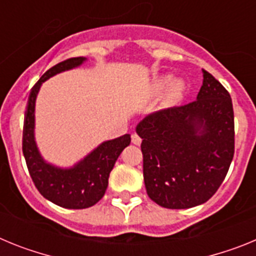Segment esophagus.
Listing matches in <instances>:
<instances>
[{"mask_svg": "<svg viewBox=\"0 0 256 256\" xmlns=\"http://www.w3.org/2000/svg\"><path fill=\"white\" fill-rule=\"evenodd\" d=\"M141 142H142L141 137H140L138 134H136V133H133V134H132V144H137V146H140V144H141Z\"/></svg>", "mask_w": 256, "mask_h": 256, "instance_id": "34e87169", "label": "esophagus"}]
</instances>
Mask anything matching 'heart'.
I'll return each instance as SVG.
<instances>
[{"label": "heart", "instance_id": "b5f03b06", "mask_svg": "<svg viewBox=\"0 0 256 256\" xmlns=\"http://www.w3.org/2000/svg\"><path fill=\"white\" fill-rule=\"evenodd\" d=\"M173 76H162L160 78H158L154 83V91L155 92H162L164 91L165 88L169 87V97L176 100V98H180L182 96L183 91H184V83L182 80H174L173 84Z\"/></svg>", "mask_w": 256, "mask_h": 256}]
</instances>
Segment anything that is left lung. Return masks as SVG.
<instances>
[{"instance_id":"obj_1","label":"left lung","mask_w":256,"mask_h":256,"mask_svg":"<svg viewBox=\"0 0 256 256\" xmlns=\"http://www.w3.org/2000/svg\"><path fill=\"white\" fill-rule=\"evenodd\" d=\"M196 101L140 122L148 198L168 209L204 204L224 180L234 152L230 94L206 70Z\"/></svg>"}]
</instances>
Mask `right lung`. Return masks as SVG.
Wrapping results in <instances>:
<instances>
[{"mask_svg": "<svg viewBox=\"0 0 256 256\" xmlns=\"http://www.w3.org/2000/svg\"><path fill=\"white\" fill-rule=\"evenodd\" d=\"M87 58H73L48 69L32 88L22 128V154L29 174L40 195L65 209L94 206L105 195L108 176L122 151L130 146V134L101 142L72 166H58L44 159L36 141V100L47 79L82 66Z\"/></svg>", "mask_w": 256, "mask_h": 256, "instance_id": "1", "label": "right lung"}]
</instances>
